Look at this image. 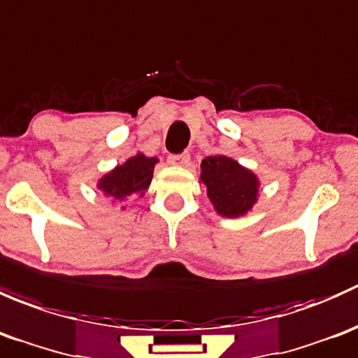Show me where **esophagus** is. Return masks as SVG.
<instances>
[{
    "label": "esophagus",
    "mask_w": 358,
    "mask_h": 358,
    "mask_svg": "<svg viewBox=\"0 0 358 358\" xmlns=\"http://www.w3.org/2000/svg\"><path fill=\"white\" fill-rule=\"evenodd\" d=\"M169 162L174 165H187L189 164V153L182 152L178 155H171V157H169Z\"/></svg>",
    "instance_id": "esophagus-1"
}]
</instances>
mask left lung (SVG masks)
<instances>
[{
  "label": "left lung",
  "mask_w": 358,
  "mask_h": 358,
  "mask_svg": "<svg viewBox=\"0 0 358 358\" xmlns=\"http://www.w3.org/2000/svg\"><path fill=\"white\" fill-rule=\"evenodd\" d=\"M201 180L208 198L220 215H245L257 201L259 180L238 162L224 155L208 157L201 162Z\"/></svg>",
  "instance_id": "8db88e82"
}]
</instances>
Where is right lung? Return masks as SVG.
I'll return each mask as SVG.
<instances>
[{
	"label": "right lung",
	"mask_w": 358,
	"mask_h": 358,
	"mask_svg": "<svg viewBox=\"0 0 358 358\" xmlns=\"http://www.w3.org/2000/svg\"><path fill=\"white\" fill-rule=\"evenodd\" d=\"M155 164L157 158H146L138 153L99 180V189L112 200L120 201L134 194H145V189L152 182Z\"/></svg>",
	"instance_id": "1"
}]
</instances>
